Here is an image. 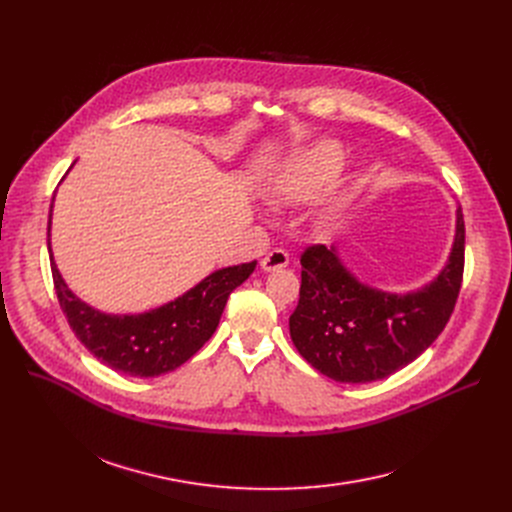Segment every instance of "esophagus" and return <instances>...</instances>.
<instances>
[{
  "mask_svg": "<svg viewBox=\"0 0 512 512\" xmlns=\"http://www.w3.org/2000/svg\"><path fill=\"white\" fill-rule=\"evenodd\" d=\"M286 265H288V253L284 249H274L261 259V270L263 272H274V270H280V267H286Z\"/></svg>",
  "mask_w": 512,
  "mask_h": 512,
  "instance_id": "1",
  "label": "esophagus"
}]
</instances>
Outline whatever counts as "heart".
<instances>
[{
	"instance_id": "b5f03b06",
	"label": "heart",
	"mask_w": 512,
	"mask_h": 512,
	"mask_svg": "<svg viewBox=\"0 0 512 512\" xmlns=\"http://www.w3.org/2000/svg\"><path fill=\"white\" fill-rule=\"evenodd\" d=\"M344 161V149L338 141H319L303 149L276 180V195L299 201L315 195L330 182Z\"/></svg>"
}]
</instances>
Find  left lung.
Returning <instances> with one entry per match:
<instances>
[{"instance_id": "obj_1", "label": "left lung", "mask_w": 512, "mask_h": 512, "mask_svg": "<svg viewBox=\"0 0 512 512\" xmlns=\"http://www.w3.org/2000/svg\"><path fill=\"white\" fill-rule=\"evenodd\" d=\"M301 265L299 305L288 321L297 351L336 382H378L415 361L448 324L465 267L463 211L456 209L446 265L423 288L398 294L367 286L326 245L305 249Z\"/></svg>"}]
</instances>
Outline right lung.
<instances>
[{
    "mask_svg": "<svg viewBox=\"0 0 512 512\" xmlns=\"http://www.w3.org/2000/svg\"><path fill=\"white\" fill-rule=\"evenodd\" d=\"M51 207L47 249L53 286L68 324L93 357L134 378H155L191 359L218 328L230 292L245 282L257 265L251 261L222 267L157 309L139 315H107L80 301L60 276L49 238Z\"/></svg>",
    "mask_w": 512,
    "mask_h": 512,
    "instance_id": "add662e5",
    "label": "right lung"
}]
</instances>
